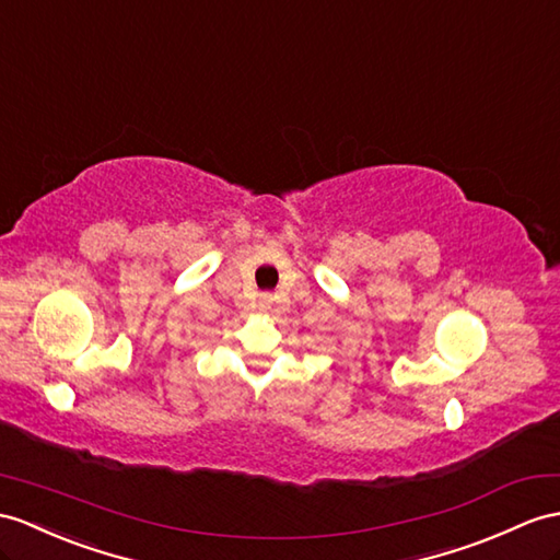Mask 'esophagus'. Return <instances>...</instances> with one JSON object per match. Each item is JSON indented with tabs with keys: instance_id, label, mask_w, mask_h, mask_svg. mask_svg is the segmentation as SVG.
Masks as SVG:
<instances>
[{
	"instance_id": "34e87169",
	"label": "esophagus",
	"mask_w": 560,
	"mask_h": 560,
	"mask_svg": "<svg viewBox=\"0 0 560 560\" xmlns=\"http://www.w3.org/2000/svg\"><path fill=\"white\" fill-rule=\"evenodd\" d=\"M258 304H261V308H266L270 304V294H261V302Z\"/></svg>"
}]
</instances>
